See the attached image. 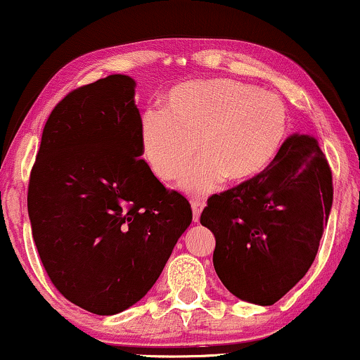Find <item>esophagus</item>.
<instances>
[{
    "label": "esophagus",
    "mask_w": 360,
    "mask_h": 360,
    "mask_svg": "<svg viewBox=\"0 0 360 360\" xmlns=\"http://www.w3.org/2000/svg\"><path fill=\"white\" fill-rule=\"evenodd\" d=\"M204 206H206V202L204 201H191V207H193V221L194 222H199V217H201V212Z\"/></svg>",
    "instance_id": "obj_1"
}]
</instances>
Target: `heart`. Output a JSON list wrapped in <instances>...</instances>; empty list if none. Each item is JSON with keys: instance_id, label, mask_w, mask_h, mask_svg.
<instances>
[{"instance_id": "b5f03b06", "label": "heart", "mask_w": 360, "mask_h": 360, "mask_svg": "<svg viewBox=\"0 0 360 360\" xmlns=\"http://www.w3.org/2000/svg\"><path fill=\"white\" fill-rule=\"evenodd\" d=\"M290 131L279 96L236 79L191 81L172 88L165 109L141 112L139 153L161 183L174 181L195 146L202 153L183 172L179 189L206 198L224 184L248 183L271 166Z\"/></svg>"}]
</instances>
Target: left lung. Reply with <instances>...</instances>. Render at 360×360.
Instances as JSON below:
<instances>
[{
  "instance_id": "left-lung-1",
  "label": "left lung",
  "mask_w": 360,
  "mask_h": 360,
  "mask_svg": "<svg viewBox=\"0 0 360 360\" xmlns=\"http://www.w3.org/2000/svg\"><path fill=\"white\" fill-rule=\"evenodd\" d=\"M332 172L312 136L285 139L271 166L209 198L216 274L240 301L272 306L306 276L332 207Z\"/></svg>"
}]
</instances>
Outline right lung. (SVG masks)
<instances>
[{
	"instance_id": "add662e5",
	"label": "right lung",
	"mask_w": 360,
	"mask_h": 360,
	"mask_svg": "<svg viewBox=\"0 0 360 360\" xmlns=\"http://www.w3.org/2000/svg\"><path fill=\"white\" fill-rule=\"evenodd\" d=\"M136 81L111 75L71 91L44 124L28 214L49 279L98 316L126 311L161 276L193 221L139 153Z\"/></svg>"
}]
</instances>
